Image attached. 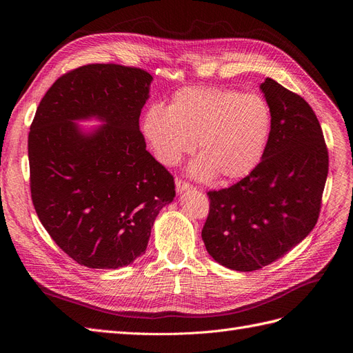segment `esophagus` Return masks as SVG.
<instances>
[{"instance_id":"esophagus-1","label":"esophagus","mask_w":353,"mask_h":353,"mask_svg":"<svg viewBox=\"0 0 353 353\" xmlns=\"http://www.w3.org/2000/svg\"><path fill=\"white\" fill-rule=\"evenodd\" d=\"M190 188H193V185H191L190 183H187V181L176 179V191H178V193H183V191L190 190Z\"/></svg>"}]
</instances>
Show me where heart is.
<instances>
[{
    "mask_svg": "<svg viewBox=\"0 0 353 353\" xmlns=\"http://www.w3.org/2000/svg\"><path fill=\"white\" fill-rule=\"evenodd\" d=\"M272 114L261 95L216 87L178 90L169 108L153 104L143 132L159 162L175 166L199 143L200 157L191 166L197 178L249 175L263 156Z\"/></svg>",
    "mask_w": 353,
    "mask_h": 353,
    "instance_id": "1",
    "label": "heart"
}]
</instances>
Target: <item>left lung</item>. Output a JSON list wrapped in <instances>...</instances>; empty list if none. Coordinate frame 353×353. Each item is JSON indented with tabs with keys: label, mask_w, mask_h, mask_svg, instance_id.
<instances>
[{
	"label": "left lung",
	"mask_w": 353,
	"mask_h": 353,
	"mask_svg": "<svg viewBox=\"0 0 353 353\" xmlns=\"http://www.w3.org/2000/svg\"><path fill=\"white\" fill-rule=\"evenodd\" d=\"M272 125L259 165L231 187L208 191L201 239L213 259L256 271L311 232L321 212L328 150L316 114L301 95L266 78Z\"/></svg>",
	"instance_id": "obj_1"
}]
</instances>
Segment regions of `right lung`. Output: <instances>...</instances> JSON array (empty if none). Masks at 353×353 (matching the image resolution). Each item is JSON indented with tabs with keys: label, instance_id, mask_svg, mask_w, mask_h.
<instances>
[{
	"label": "right lung",
	"instance_id": "add662e5",
	"mask_svg": "<svg viewBox=\"0 0 353 353\" xmlns=\"http://www.w3.org/2000/svg\"><path fill=\"white\" fill-rule=\"evenodd\" d=\"M153 77L95 63L51 85L28 137L30 197L42 225L69 258L116 270L147 249L160 209L175 197L172 174L145 150L140 114ZM106 123L90 136L72 121Z\"/></svg>",
	"mask_w": 353,
	"mask_h": 353
}]
</instances>
